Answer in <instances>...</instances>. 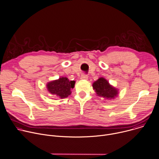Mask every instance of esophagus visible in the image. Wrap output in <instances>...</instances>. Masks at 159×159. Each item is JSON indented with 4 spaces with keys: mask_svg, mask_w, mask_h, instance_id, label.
I'll use <instances>...</instances> for the list:
<instances>
[{
    "mask_svg": "<svg viewBox=\"0 0 159 159\" xmlns=\"http://www.w3.org/2000/svg\"><path fill=\"white\" fill-rule=\"evenodd\" d=\"M87 79H88V76L85 74H83L80 77V79H82V80H87Z\"/></svg>",
    "mask_w": 159,
    "mask_h": 159,
    "instance_id": "esophagus-1",
    "label": "esophagus"
}]
</instances>
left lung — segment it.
<instances>
[{
    "mask_svg": "<svg viewBox=\"0 0 159 159\" xmlns=\"http://www.w3.org/2000/svg\"><path fill=\"white\" fill-rule=\"evenodd\" d=\"M93 87L97 95L102 98L112 99L118 94V90L110 85L108 81L103 77H100L95 81Z\"/></svg>",
    "mask_w": 159,
    "mask_h": 159,
    "instance_id": "obj_1",
    "label": "left lung"
}]
</instances>
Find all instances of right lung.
<instances>
[{
	"label": "right lung",
	"mask_w": 159,
	"mask_h": 159,
	"mask_svg": "<svg viewBox=\"0 0 159 159\" xmlns=\"http://www.w3.org/2000/svg\"><path fill=\"white\" fill-rule=\"evenodd\" d=\"M75 82L70 81L66 77H60L58 80H53L47 84L48 92L55 94L61 99L67 98L71 94V89L74 87Z\"/></svg>",
	"instance_id": "add662e5"
}]
</instances>
